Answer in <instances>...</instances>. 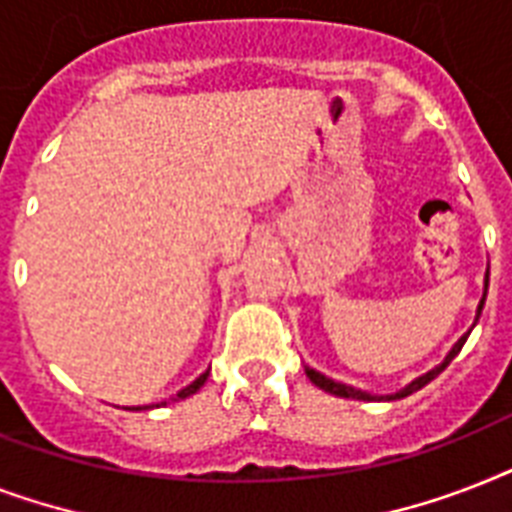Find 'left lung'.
<instances>
[{
    "label": "left lung",
    "mask_w": 512,
    "mask_h": 512,
    "mask_svg": "<svg viewBox=\"0 0 512 512\" xmlns=\"http://www.w3.org/2000/svg\"><path fill=\"white\" fill-rule=\"evenodd\" d=\"M486 289H489V271H486ZM484 300H486V295L481 297V303H478L476 321H478V316H481V311H484ZM468 335H470V332H468ZM468 335L460 337V340L454 342V348L449 350V356H446L444 361H441V364L436 366V369H430L428 374H422V377L412 380V382H409V385H406L404 390H398V393H393V396H372V393H366V390L350 388V385H342V382L329 380V377H324V374L316 372V369H311V366H305V374H308V380H311L313 385H316V388L327 390V393H332V396H340V398H356V401H382V398H385V401H393V398H406V396H412L414 390L425 388V385H428L430 380H436L438 374L444 372L446 366H449V361H452V358L457 356V353H460V350H462V345H465Z\"/></svg>",
    "instance_id": "obj_1"
}]
</instances>
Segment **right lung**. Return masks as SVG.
<instances>
[{"instance_id":"add662e5","label":"right lung","mask_w":512,"mask_h":512,"mask_svg":"<svg viewBox=\"0 0 512 512\" xmlns=\"http://www.w3.org/2000/svg\"><path fill=\"white\" fill-rule=\"evenodd\" d=\"M207 377H209V369L204 374H199V377H196V380L191 382V385H188V388H183L180 390V393H177L175 398H188V396H193V393H196V390L201 388V385H204V382H207ZM162 404H167V401H162ZM148 409V406H146Z\"/></svg>"}]
</instances>
